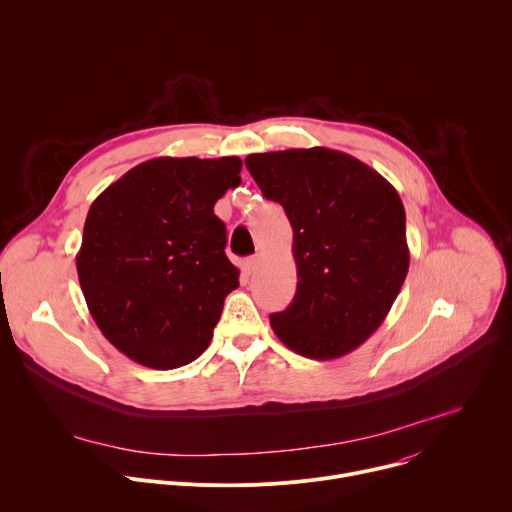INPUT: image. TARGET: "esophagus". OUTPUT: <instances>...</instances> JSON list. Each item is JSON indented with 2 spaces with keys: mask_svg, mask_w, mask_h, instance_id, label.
Listing matches in <instances>:
<instances>
[{
  "mask_svg": "<svg viewBox=\"0 0 512 512\" xmlns=\"http://www.w3.org/2000/svg\"><path fill=\"white\" fill-rule=\"evenodd\" d=\"M257 261H259L257 257H247V259L243 261V269H245V273H247V275H251V273L255 271V267H257Z\"/></svg>",
  "mask_w": 512,
  "mask_h": 512,
  "instance_id": "obj_1",
  "label": "esophagus"
}]
</instances>
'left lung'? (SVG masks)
I'll return each instance as SVG.
<instances>
[{
  "instance_id": "8db88e82",
  "label": "left lung",
  "mask_w": 512,
  "mask_h": 512,
  "mask_svg": "<svg viewBox=\"0 0 512 512\" xmlns=\"http://www.w3.org/2000/svg\"><path fill=\"white\" fill-rule=\"evenodd\" d=\"M245 166L294 229L298 289L269 316L275 336L314 360L352 352L383 324L409 269L397 190L328 148L251 154Z\"/></svg>"
}]
</instances>
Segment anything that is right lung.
Instances as JSON below:
<instances>
[{
	"instance_id": "1",
	"label": "right lung",
	"mask_w": 512,
	"mask_h": 512,
	"mask_svg": "<svg viewBox=\"0 0 512 512\" xmlns=\"http://www.w3.org/2000/svg\"><path fill=\"white\" fill-rule=\"evenodd\" d=\"M241 168L235 156L154 158L89 208L77 253L87 308L103 336L143 367L196 360L239 287L214 204L241 184Z\"/></svg>"
}]
</instances>
